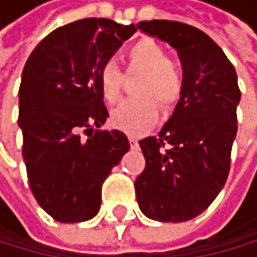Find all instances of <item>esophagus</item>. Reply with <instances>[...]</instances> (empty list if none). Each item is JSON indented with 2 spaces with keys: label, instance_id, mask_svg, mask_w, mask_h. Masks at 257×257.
Wrapping results in <instances>:
<instances>
[{
  "label": "esophagus",
  "instance_id": "34e87169",
  "mask_svg": "<svg viewBox=\"0 0 257 257\" xmlns=\"http://www.w3.org/2000/svg\"><path fill=\"white\" fill-rule=\"evenodd\" d=\"M130 145H132V148H138V142L134 137H130Z\"/></svg>",
  "mask_w": 257,
  "mask_h": 257
}]
</instances>
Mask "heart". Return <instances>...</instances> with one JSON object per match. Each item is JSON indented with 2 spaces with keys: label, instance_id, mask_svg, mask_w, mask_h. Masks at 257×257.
<instances>
[{
  "label": "heart",
  "instance_id": "1",
  "mask_svg": "<svg viewBox=\"0 0 257 257\" xmlns=\"http://www.w3.org/2000/svg\"><path fill=\"white\" fill-rule=\"evenodd\" d=\"M128 74H142L135 83L137 99H130L115 107L111 114L114 127L132 137H140L154 127L159 109H171L180 98L182 75L167 59V53L158 41L142 38L125 51ZM99 88L109 104L117 103L122 96L123 75L114 62H104L99 69Z\"/></svg>",
  "mask_w": 257,
  "mask_h": 257
}]
</instances>
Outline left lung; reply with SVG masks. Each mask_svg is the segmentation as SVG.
Returning <instances> with one entry per match:
<instances>
[{
	"instance_id": "left-lung-1",
	"label": "left lung",
	"mask_w": 257,
	"mask_h": 257,
	"mask_svg": "<svg viewBox=\"0 0 257 257\" xmlns=\"http://www.w3.org/2000/svg\"><path fill=\"white\" fill-rule=\"evenodd\" d=\"M137 29L177 50L183 69L172 115L156 137L140 142L146 166L135 180L137 201L153 220L185 222L207 209L225 185L238 128V80L224 51L196 27L145 21Z\"/></svg>"
}]
</instances>
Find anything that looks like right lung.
<instances>
[{
    "label": "right lung",
    "instance_id": "add662e5",
    "mask_svg": "<svg viewBox=\"0 0 257 257\" xmlns=\"http://www.w3.org/2000/svg\"><path fill=\"white\" fill-rule=\"evenodd\" d=\"M137 32L109 19L56 29L29 56L19 88L22 156L37 203L64 224L90 220L101 187L130 150L125 134L95 130L109 117L99 69ZM82 133L88 139L80 138Z\"/></svg>",
    "mask_w": 257,
    "mask_h": 257
}]
</instances>
